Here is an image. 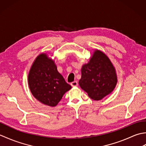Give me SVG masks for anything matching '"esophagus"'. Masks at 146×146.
Returning a JSON list of instances; mask_svg holds the SVG:
<instances>
[{
    "instance_id": "esophagus-1",
    "label": "esophagus",
    "mask_w": 146,
    "mask_h": 146,
    "mask_svg": "<svg viewBox=\"0 0 146 146\" xmlns=\"http://www.w3.org/2000/svg\"><path fill=\"white\" fill-rule=\"evenodd\" d=\"M71 85L72 86H78V82H77L76 81L71 82Z\"/></svg>"
}]
</instances>
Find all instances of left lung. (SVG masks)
Here are the masks:
<instances>
[{
  "label": "left lung",
  "mask_w": 146,
  "mask_h": 146,
  "mask_svg": "<svg viewBox=\"0 0 146 146\" xmlns=\"http://www.w3.org/2000/svg\"><path fill=\"white\" fill-rule=\"evenodd\" d=\"M117 79L112 64L104 52L97 50L82 68L79 85L89 97L100 100L113 91Z\"/></svg>",
  "instance_id": "left-lung-1"
}]
</instances>
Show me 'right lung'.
<instances>
[{
  "instance_id": "obj_1",
  "label": "right lung",
  "mask_w": 146,
  "mask_h": 146,
  "mask_svg": "<svg viewBox=\"0 0 146 146\" xmlns=\"http://www.w3.org/2000/svg\"><path fill=\"white\" fill-rule=\"evenodd\" d=\"M28 83L34 97L51 107L56 106L71 88L58 71L54 61L46 54L36 58L29 71Z\"/></svg>"
}]
</instances>
